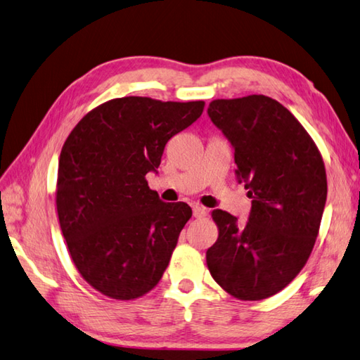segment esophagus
I'll list each match as a JSON object with an SVG mask.
<instances>
[{
    "instance_id": "obj_1",
    "label": "esophagus",
    "mask_w": 360,
    "mask_h": 360,
    "mask_svg": "<svg viewBox=\"0 0 360 360\" xmlns=\"http://www.w3.org/2000/svg\"><path fill=\"white\" fill-rule=\"evenodd\" d=\"M206 214H207L206 209L202 207V206H200V205H195V206H193V217H195V219H202Z\"/></svg>"
}]
</instances>
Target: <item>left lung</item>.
I'll list each match as a JSON object with an SVG mask.
<instances>
[{
  "instance_id": "8db88e82",
  "label": "left lung",
  "mask_w": 360,
  "mask_h": 360,
  "mask_svg": "<svg viewBox=\"0 0 360 360\" xmlns=\"http://www.w3.org/2000/svg\"><path fill=\"white\" fill-rule=\"evenodd\" d=\"M207 115L231 143L234 173L252 198L244 224L212 211L219 239L206 252L209 272L234 297H271L315 245L328 197L323 158L290 110L267 96L212 101Z\"/></svg>"
}]
</instances>
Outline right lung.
Listing matches in <instances>:
<instances>
[{"instance_id":"right-lung-1","label":"right lung","mask_w":360,"mask_h":360,"mask_svg":"<svg viewBox=\"0 0 360 360\" xmlns=\"http://www.w3.org/2000/svg\"><path fill=\"white\" fill-rule=\"evenodd\" d=\"M205 102L121 97L77 124L61 149L56 209L82 277L108 297L130 300L163 276L192 217L165 202L145 176L158 173L168 140L198 120Z\"/></svg>"}]
</instances>
